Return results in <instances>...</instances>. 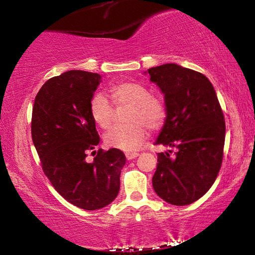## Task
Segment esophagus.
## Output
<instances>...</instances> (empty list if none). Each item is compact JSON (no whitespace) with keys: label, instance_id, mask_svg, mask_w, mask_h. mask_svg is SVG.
I'll return each instance as SVG.
<instances>
[{"label":"esophagus","instance_id":"esophagus-1","mask_svg":"<svg viewBox=\"0 0 255 255\" xmlns=\"http://www.w3.org/2000/svg\"><path fill=\"white\" fill-rule=\"evenodd\" d=\"M139 155V153H137V152H132V153H127V154H125V156H127V159L128 160H132V159H134V158H137V156Z\"/></svg>","mask_w":255,"mask_h":255}]
</instances>
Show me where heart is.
<instances>
[{
  "mask_svg": "<svg viewBox=\"0 0 255 255\" xmlns=\"http://www.w3.org/2000/svg\"><path fill=\"white\" fill-rule=\"evenodd\" d=\"M110 99L117 107L130 106L125 114L127 124L116 125L104 135L109 147L132 152L141 147L147 130H158L166 123L168 108L162 97L152 95L147 87L138 82L125 81L110 87ZM103 94L96 93L89 101L92 120L101 128H109L115 120V108Z\"/></svg>",
  "mask_w": 255,
  "mask_h": 255,
  "instance_id": "heart-1",
  "label": "heart"
}]
</instances>
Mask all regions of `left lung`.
<instances>
[{
	"label": "left lung",
	"mask_w": 255,
	"mask_h": 255,
	"mask_svg": "<svg viewBox=\"0 0 255 255\" xmlns=\"http://www.w3.org/2000/svg\"><path fill=\"white\" fill-rule=\"evenodd\" d=\"M148 74L165 94L168 108L155 145L177 148L173 156L158 153L153 188L167 203L191 204L210 189L222 167L224 114L214 87L202 73L166 64L149 68Z\"/></svg>",
	"instance_id": "left-lung-1"
}]
</instances>
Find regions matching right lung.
I'll list each match as a JSON object with an SVG mask.
<instances>
[{
  "label": "right lung",
  "mask_w": 255,
  "mask_h": 255,
  "mask_svg": "<svg viewBox=\"0 0 255 255\" xmlns=\"http://www.w3.org/2000/svg\"><path fill=\"white\" fill-rule=\"evenodd\" d=\"M100 82V74L85 71L51 78L37 94L31 120L44 174L66 201L85 210L104 208L116 198L127 161L121 149L94 151L100 135L89 101ZM92 150L97 155L89 164L85 158Z\"/></svg>",
  "instance_id": "1"
}]
</instances>
